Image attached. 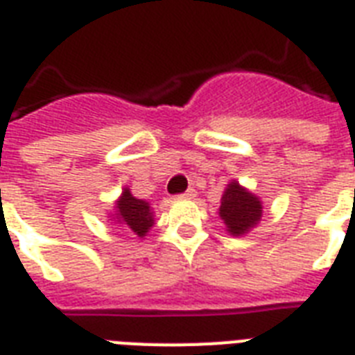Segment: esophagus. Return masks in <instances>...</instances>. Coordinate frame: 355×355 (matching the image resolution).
Wrapping results in <instances>:
<instances>
[{
	"label": "esophagus",
	"instance_id": "34e87169",
	"mask_svg": "<svg viewBox=\"0 0 355 355\" xmlns=\"http://www.w3.org/2000/svg\"><path fill=\"white\" fill-rule=\"evenodd\" d=\"M195 197H197V191H195L193 187H189L187 191H184L182 195H180V198H195Z\"/></svg>",
	"mask_w": 355,
	"mask_h": 355
}]
</instances>
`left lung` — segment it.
Here are the masks:
<instances>
[{"mask_svg":"<svg viewBox=\"0 0 355 355\" xmlns=\"http://www.w3.org/2000/svg\"><path fill=\"white\" fill-rule=\"evenodd\" d=\"M218 217L223 218L226 232L233 237H243L257 226L262 217L261 198L244 186L232 180L220 197Z\"/></svg>","mask_w":355,"mask_h":355,"instance_id":"obj_1","label":"left lung"}]
</instances>
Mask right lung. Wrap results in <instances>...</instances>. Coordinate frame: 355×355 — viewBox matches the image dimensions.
Wrapping results in <instances>:
<instances>
[{"label":"right lung","instance_id":"add662e5","mask_svg":"<svg viewBox=\"0 0 355 355\" xmlns=\"http://www.w3.org/2000/svg\"><path fill=\"white\" fill-rule=\"evenodd\" d=\"M109 220L123 232L144 239L155 226V211L148 200L132 197L131 189L123 187L122 195L116 198L112 211L109 213Z\"/></svg>","mask_w":355,"mask_h":355}]
</instances>
